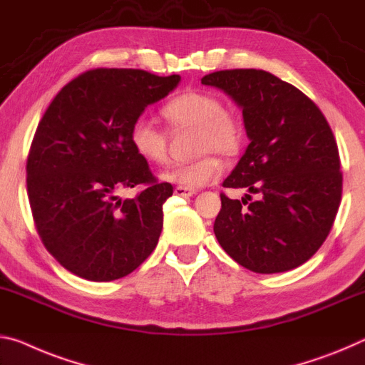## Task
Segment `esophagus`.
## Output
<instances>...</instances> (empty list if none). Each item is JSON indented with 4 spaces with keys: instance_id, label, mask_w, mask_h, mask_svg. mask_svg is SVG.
<instances>
[{
    "instance_id": "esophagus-1",
    "label": "esophagus",
    "mask_w": 365,
    "mask_h": 365,
    "mask_svg": "<svg viewBox=\"0 0 365 365\" xmlns=\"http://www.w3.org/2000/svg\"><path fill=\"white\" fill-rule=\"evenodd\" d=\"M173 193H175L177 196H185V198H187V196H193L196 193V190L180 187V185H178V187H175V190H173Z\"/></svg>"
}]
</instances>
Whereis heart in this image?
<instances>
[{"label":"heart","mask_w":365,"mask_h":365,"mask_svg":"<svg viewBox=\"0 0 365 365\" xmlns=\"http://www.w3.org/2000/svg\"><path fill=\"white\" fill-rule=\"evenodd\" d=\"M160 115L172 128L195 126V151L203 153L195 160L173 164L160 173L162 180L180 187L198 188L216 180L222 173V162L214 151L234 155L244 141L240 118L222 108L219 97L211 92H182L164 103ZM128 141L138 158L149 165H162L169 159L167 135L151 120L141 117L133 121Z\"/></svg>","instance_id":"b5f03b06"}]
</instances>
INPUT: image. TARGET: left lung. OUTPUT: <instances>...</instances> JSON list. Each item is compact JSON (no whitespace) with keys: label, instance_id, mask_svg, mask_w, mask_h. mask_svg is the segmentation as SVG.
Wrapping results in <instances>:
<instances>
[{"label":"left lung","instance_id":"obj_1","mask_svg":"<svg viewBox=\"0 0 365 365\" xmlns=\"http://www.w3.org/2000/svg\"><path fill=\"white\" fill-rule=\"evenodd\" d=\"M242 108L245 154L225 188L257 195L230 200L214 234L225 253L255 273H282L315 255L333 227L343 193L338 144L325 115L304 92L263 69H224L201 79Z\"/></svg>","mask_w":365,"mask_h":365}]
</instances>
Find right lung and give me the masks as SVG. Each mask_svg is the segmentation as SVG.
I'll list each match as a JSON object with an SVG mask.
<instances>
[{"mask_svg":"<svg viewBox=\"0 0 365 365\" xmlns=\"http://www.w3.org/2000/svg\"><path fill=\"white\" fill-rule=\"evenodd\" d=\"M178 74L89 69L43 113L27 158V195L43 245L63 268L89 281L135 271L158 245L170 183H159L133 151L128 131L144 108L177 88ZM143 186L135 199L121 189Z\"/></svg>","mask_w":365,"mask_h":365,"instance_id":"1","label":"right lung"}]
</instances>
